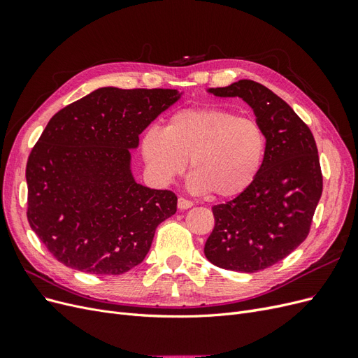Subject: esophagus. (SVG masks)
<instances>
[{
    "label": "esophagus",
    "instance_id": "34e87169",
    "mask_svg": "<svg viewBox=\"0 0 358 358\" xmlns=\"http://www.w3.org/2000/svg\"><path fill=\"white\" fill-rule=\"evenodd\" d=\"M192 201L191 200H187V199H183V197H179L178 199V208L180 209V210H187V209H189V208H192Z\"/></svg>",
    "mask_w": 358,
    "mask_h": 358
}]
</instances>
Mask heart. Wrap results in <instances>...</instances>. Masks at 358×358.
Here are the masks:
<instances>
[{
    "mask_svg": "<svg viewBox=\"0 0 358 358\" xmlns=\"http://www.w3.org/2000/svg\"><path fill=\"white\" fill-rule=\"evenodd\" d=\"M266 149V133L255 119L220 107L176 112L164 129L150 127L140 140L145 164L157 183L169 185L185 171L189 159V189L213 192L218 199L237 197L252 185Z\"/></svg>",
    "mask_w": 358,
    "mask_h": 358,
    "instance_id": "b5f03b06",
    "label": "heart"
}]
</instances>
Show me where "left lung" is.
<instances>
[{
	"instance_id": "left-lung-1",
	"label": "left lung",
	"mask_w": 358,
	"mask_h": 358,
	"mask_svg": "<svg viewBox=\"0 0 358 358\" xmlns=\"http://www.w3.org/2000/svg\"><path fill=\"white\" fill-rule=\"evenodd\" d=\"M206 92L239 96L266 133V157L255 182L236 199L213 206L215 227L204 243L212 264L254 273L306 239L322 194L317 143L296 112L262 83L243 79Z\"/></svg>"
}]
</instances>
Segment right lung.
Returning <instances> with one entry per match:
<instances>
[{
	"label": "right lung",
	"instance_id": "add662e5",
	"mask_svg": "<svg viewBox=\"0 0 358 358\" xmlns=\"http://www.w3.org/2000/svg\"><path fill=\"white\" fill-rule=\"evenodd\" d=\"M182 95L104 86L52 116L28 158L27 215L59 263L121 275L143 262L178 197L136 182L131 150Z\"/></svg>",
	"mask_w": 358,
	"mask_h": 358
}]
</instances>
